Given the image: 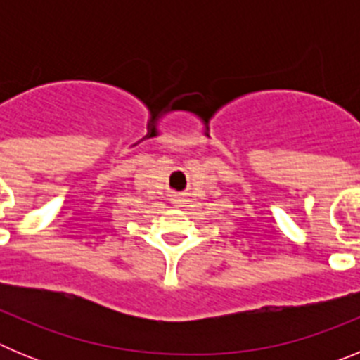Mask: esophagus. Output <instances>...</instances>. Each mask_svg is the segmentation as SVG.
Instances as JSON below:
<instances>
[{"instance_id":"esophagus-1","label":"esophagus","mask_w":360,"mask_h":360,"mask_svg":"<svg viewBox=\"0 0 360 360\" xmlns=\"http://www.w3.org/2000/svg\"><path fill=\"white\" fill-rule=\"evenodd\" d=\"M173 202H174V203H182V202H184V198H182V196H174Z\"/></svg>"}]
</instances>
